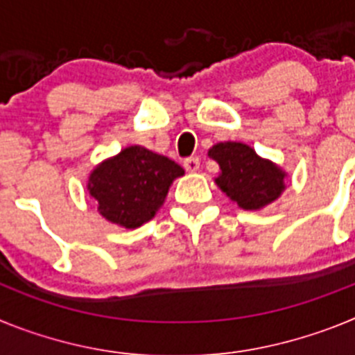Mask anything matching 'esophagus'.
I'll return each mask as SVG.
<instances>
[{
	"label": "esophagus",
	"instance_id": "34e87169",
	"mask_svg": "<svg viewBox=\"0 0 355 355\" xmlns=\"http://www.w3.org/2000/svg\"><path fill=\"white\" fill-rule=\"evenodd\" d=\"M199 165H200V162H199V158H197V156H192V158H187L183 162V167L187 168L188 172L199 171Z\"/></svg>",
	"mask_w": 355,
	"mask_h": 355
}]
</instances>
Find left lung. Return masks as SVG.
<instances>
[{
	"mask_svg": "<svg viewBox=\"0 0 355 355\" xmlns=\"http://www.w3.org/2000/svg\"><path fill=\"white\" fill-rule=\"evenodd\" d=\"M208 155L220 165L215 183L240 208H265L286 188V172L270 159L256 155V150L245 144L220 142L213 146Z\"/></svg>",
	"mask_w": 355,
	"mask_h": 355,
	"instance_id": "obj_1",
	"label": "left lung"
}]
</instances>
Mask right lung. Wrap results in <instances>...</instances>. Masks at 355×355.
Here are the masks:
<instances>
[{"instance_id": "1", "label": "right lung", "mask_w": 355, "mask_h": 355, "mask_svg": "<svg viewBox=\"0 0 355 355\" xmlns=\"http://www.w3.org/2000/svg\"><path fill=\"white\" fill-rule=\"evenodd\" d=\"M183 174V167L167 156L131 146L99 163L90 174L87 190L106 220L135 229L156 215L172 181Z\"/></svg>"}]
</instances>
